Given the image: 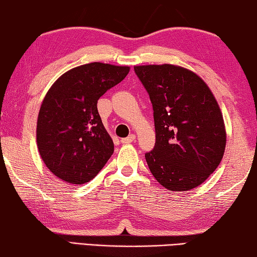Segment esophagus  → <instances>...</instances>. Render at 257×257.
I'll use <instances>...</instances> for the list:
<instances>
[{
	"instance_id": "34e87169",
	"label": "esophagus",
	"mask_w": 257,
	"mask_h": 257,
	"mask_svg": "<svg viewBox=\"0 0 257 257\" xmlns=\"http://www.w3.org/2000/svg\"><path fill=\"white\" fill-rule=\"evenodd\" d=\"M135 139H136V136H135L134 134H132V135H129L127 138L121 139L120 142H121V144H130V143H133Z\"/></svg>"
}]
</instances>
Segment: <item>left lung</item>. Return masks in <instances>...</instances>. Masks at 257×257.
Listing matches in <instances>:
<instances>
[{"label": "left lung", "mask_w": 257, "mask_h": 257, "mask_svg": "<svg viewBox=\"0 0 257 257\" xmlns=\"http://www.w3.org/2000/svg\"><path fill=\"white\" fill-rule=\"evenodd\" d=\"M134 69L154 111L155 146L145 154L152 175L169 190L195 188L224 154L227 134L214 95L201 77L179 66Z\"/></svg>", "instance_id": "1"}]
</instances>
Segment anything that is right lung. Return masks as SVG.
I'll list each match as a JSON object with an SVG mask.
<instances>
[{
  "label": "right lung",
  "mask_w": 257,
  "mask_h": 257,
  "mask_svg": "<svg viewBox=\"0 0 257 257\" xmlns=\"http://www.w3.org/2000/svg\"><path fill=\"white\" fill-rule=\"evenodd\" d=\"M129 67L93 62L63 73L38 113L41 158L61 180L82 185L96 177L114 151L97 111L98 98L122 81Z\"/></svg>",
  "instance_id": "1"
}]
</instances>
